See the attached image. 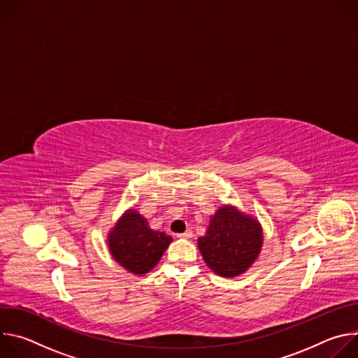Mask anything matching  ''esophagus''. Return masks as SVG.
Here are the masks:
<instances>
[{
  "instance_id": "1",
  "label": "esophagus",
  "mask_w": 358,
  "mask_h": 358,
  "mask_svg": "<svg viewBox=\"0 0 358 358\" xmlns=\"http://www.w3.org/2000/svg\"><path fill=\"white\" fill-rule=\"evenodd\" d=\"M177 238H182V239H191V238H192V232L188 229V231H185V232H182V234H177Z\"/></svg>"
}]
</instances>
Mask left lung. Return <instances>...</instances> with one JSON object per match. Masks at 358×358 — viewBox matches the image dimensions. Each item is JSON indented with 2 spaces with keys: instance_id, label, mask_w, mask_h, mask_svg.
Instances as JSON below:
<instances>
[{
  "instance_id": "8db88e82",
  "label": "left lung",
  "mask_w": 358,
  "mask_h": 358,
  "mask_svg": "<svg viewBox=\"0 0 358 358\" xmlns=\"http://www.w3.org/2000/svg\"><path fill=\"white\" fill-rule=\"evenodd\" d=\"M264 245L261 222L231 203H224L214 215L198 249L207 266L222 278L245 273L258 259Z\"/></svg>"
}]
</instances>
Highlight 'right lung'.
I'll return each instance as SVG.
<instances>
[{"label":"right lung","instance_id":"right-lung-1","mask_svg":"<svg viewBox=\"0 0 358 358\" xmlns=\"http://www.w3.org/2000/svg\"><path fill=\"white\" fill-rule=\"evenodd\" d=\"M173 242L164 232L151 229L137 210L129 208L108 234L113 259L129 273L145 275L155 268Z\"/></svg>","mask_w":358,"mask_h":358}]
</instances>
